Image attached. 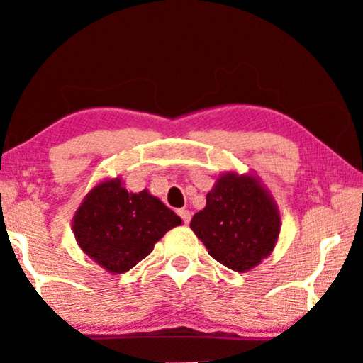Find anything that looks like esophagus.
Returning <instances> with one entry per match:
<instances>
[{
  "label": "esophagus",
  "instance_id": "34e87169",
  "mask_svg": "<svg viewBox=\"0 0 363 363\" xmlns=\"http://www.w3.org/2000/svg\"><path fill=\"white\" fill-rule=\"evenodd\" d=\"M178 215H180V218L183 220V223H185V225H188V223H190V220H191L190 210H180V211H178Z\"/></svg>",
  "mask_w": 363,
  "mask_h": 363
}]
</instances>
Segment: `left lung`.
<instances>
[{"mask_svg":"<svg viewBox=\"0 0 363 363\" xmlns=\"http://www.w3.org/2000/svg\"><path fill=\"white\" fill-rule=\"evenodd\" d=\"M193 233L211 257L233 271L256 267L274 250L281 216L274 198L255 175L225 173L195 213Z\"/></svg>","mask_w":363,"mask_h":363,"instance_id":"obj_1","label":"left lung"}]
</instances>
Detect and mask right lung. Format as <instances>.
<instances>
[{
    "instance_id": "add662e5",
    "label": "right lung",
    "mask_w": 363,
    "mask_h": 363,
    "mask_svg": "<svg viewBox=\"0 0 363 363\" xmlns=\"http://www.w3.org/2000/svg\"><path fill=\"white\" fill-rule=\"evenodd\" d=\"M182 218L147 190L127 191L121 178L104 180L84 198L72 231L86 255L112 274H122L150 255Z\"/></svg>"
}]
</instances>
